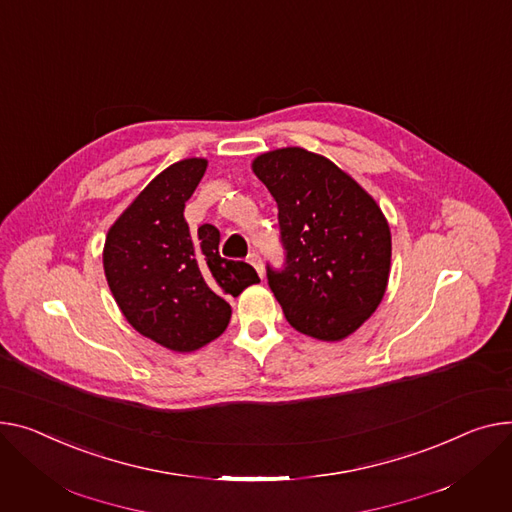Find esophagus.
<instances>
[{
    "label": "esophagus",
    "instance_id": "34e87169",
    "mask_svg": "<svg viewBox=\"0 0 512 512\" xmlns=\"http://www.w3.org/2000/svg\"><path fill=\"white\" fill-rule=\"evenodd\" d=\"M247 261L257 269V274H259V278L263 280V276H265V271H263V261H261V257L257 255V253H251L249 257H247Z\"/></svg>",
    "mask_w": 512,
    "mask_h": 512
}]
</instances>
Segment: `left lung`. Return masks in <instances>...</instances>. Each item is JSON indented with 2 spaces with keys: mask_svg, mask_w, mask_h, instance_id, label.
Segmentation results:
<instances>
[{
  "mask_svg": "<svg viewBox=\"0 0 512 512\" xmlns=\"http://www.w3.org/2000/svg\"><path fill=\"white\" fill-rule=\"evenodd\" d=\"M257 179L278 203L286 267L267 282L288 323L342 342L377 311L391 271V230L374 197L329 158L298 146L259 154Z\"/></svg>",
  "mask_w": 512,
  "mask_h": 512,
  "instance_id": "8db88e82",
  "label": "left lung"
}]
</instances>
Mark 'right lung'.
<instances>
[{"label": "right lung", "mask_w": 512, "mask_h": 512, "mask_svg": "<svg viewBox=\"0 0 512 512\" xmlns=\"http://www.w3.org/2000/svg\"><path fill=\"white\" fill-rule=\"evenodd\" d=\"M206 158H185L164 168L135 197L107 232L102 265L127 323L173 352H195L230 323L226 296L259 284L245 261L218 253L220 230H189L183 210Z\"/></svg>", "instance_id": "add662e5"}]
</instances>
